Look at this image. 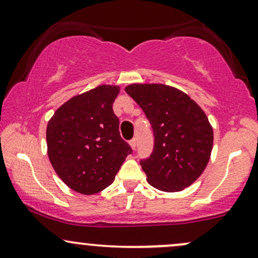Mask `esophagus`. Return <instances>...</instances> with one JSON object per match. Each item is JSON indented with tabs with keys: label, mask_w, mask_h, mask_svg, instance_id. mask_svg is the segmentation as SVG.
Returning <instances> with one entry per match:
<instances>
[{
	"label": "esophagus",
	"mask_w": 258,
	"mask_h": 258,
	"mask_svg": "<svg viewBox=\"0 0 258 258\" xmlns=\"http://www.w3.org/2000/svg\"><path fill=\"white\" fill-rule=\"evenodd\" d=\"M130 145H131V148H132V149H136V148H137V139H136V138L131 139V141H130Z\"/></svg>",
	"instance_id": "esophagus-1"
}]
</instances>
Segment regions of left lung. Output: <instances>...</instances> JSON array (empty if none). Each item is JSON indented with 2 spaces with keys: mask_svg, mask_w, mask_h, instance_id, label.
<instances>
[{
  "mask_svg": "<svg viewBox=\"0 0 258 258\" xmlns=\"http://www.w3.org/2000/svg\"><path fill=\"white\" fill-rule=\"evenodd\" d=\"M125 91L147 115L154 150L141 160L151 186L184 190L200 178L213 149V127L203 109L185 92L164 84H131Z\"/></svg>",
  "mask_w": 258,
  "mask_h": 258,
  "instance_id": "obj_1",
  "label": "left lung"
}]
</instances>
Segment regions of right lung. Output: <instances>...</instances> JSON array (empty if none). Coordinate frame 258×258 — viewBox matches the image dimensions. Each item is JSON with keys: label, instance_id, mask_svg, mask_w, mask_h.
<instances>
[{"label": "right lung", "instance_id": "right-lung-1", "mask_svg": "<svg viewBox=\"0 0 258 258\" xmlns=\"http://www.w3.org/2000/svg\"><path fill=\"white\" fill-rule=\"evenodd\" d=\"M120 88L99 85L74 96L46 126L48 156L62 181L83 195L108 187L132 149L121 138L113 103Z\"/></svg>", "mask_w": 258, "mask_h": 258}]
</instances>
